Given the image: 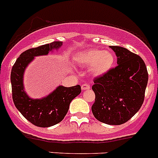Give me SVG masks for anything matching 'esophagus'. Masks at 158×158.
Segmentation results:
<instances>
[{"label":"esophagus","instance_id":"esophagus-1","mask_svg":"<svg viewBox=\"0 0 158 158\" xmlns=\"http://www.w3.org/2000/svg\"><path fill=\"white\" fill-rule=\"evenodd\" d=\"M81 89L83 91L89 90V89H90V85H88V84H84L81 85Z\"/></svg>","mask_w":158,"mask_h":158}]
</instances>
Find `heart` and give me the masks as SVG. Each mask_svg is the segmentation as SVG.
Wrapping results in <instances>:
<instances>
[{
	"instance_id": "b5f03b06",
	"label": "heart",
	"mask_w": 158,
	"mask_h": 158,
	"mask_svg": "<svg viewBox=\"0 0 158 158\" xmlns=\"http://www.w3.org/2000/svg\"><path fill=\"white\" fill-rule=\"evenodd\" d=\"M77 64L83 67H92V72L96 76L107 73L114 67L115 57L110 51L92 48L84 51L76 56Z\"/></svg>"
}]
</instances>
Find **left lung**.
<instances>
[{
	"mask_svg": "<svg viewBox=\"0 0 158 158\" xmlns=\"http://www.w3.org/2000/svg\"><path fill=\"white\" fill-rule=\"evenodd\" d=\"M110 48L118 57V66L94 81L95 100L92 111L98 121L119 125L131 119L142 106L148 73L138 55L121 46Z\"/></svg>",
	"mask_w": 158,
	"mask_h": 158,
	"instance_id": "left-lung-1",
	"label": "left lung"
}]
</instances>
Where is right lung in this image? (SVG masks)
<instances>
[{"mask_svg":"<svg viewBox=\"0 0 158 158\" xmlns=\"http://www.w3.org/2000/svg\"><path fill=\"white\" fill-rule=\"evenodd\" d=\"M63 45L61 41H54L22 53L12 66L11 83L12 99L15 107L30 122L41 128L58 124L67 114L71 101L81 92L80 85L64 87L59 85L46 96L40 99L30 98L23 84L24 73L28 65L37 56H47Z\"/></svg>","mask_w":158,"mask_h":158,"instance_id":"right-lung-1","label":"right lung"}]
</instances>
